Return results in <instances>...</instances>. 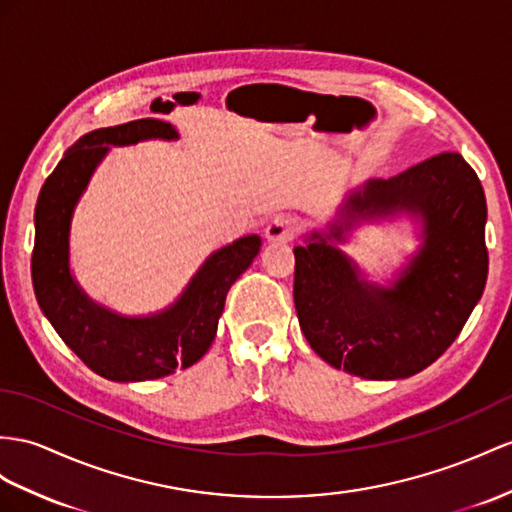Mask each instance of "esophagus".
<instances>
[{
	"label": "esophagus",
	"mask_w": 512,
	"mask_h": 512,
	"mask_svg": "<svg viewBox=\"0 0 512 512\" xmlns=\"http://www.w3.org/2000/svg\"><path fill=\"white\" fill-rule=\"evenodd\" d=\"M300 229V222L294 216H277L268 222L266 240L268 242H290Z\"/></svg>",
	"instance_id": "34e87169"
}]
</instances>
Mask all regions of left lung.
<instances>
[{"instance_id":"8db88e82","label":"left lung","mask_w":512,"mask_h":512,"mask_svg":"<svg viewBox=\"0 0 512 512\" xmlns=\"http://www.w3.org/2000/svg\"><path fill=\"white\" fill-rule=\"evenodd\" d=\"M398 211L423 220V248L393 288L368 284L334 242L357 219ZM484 225L482 183L454 151L352 192L329 233H311L294 248V305L313 352L370 381L406 378L435 363L484 292Z\"/></svg>"}]
</instances>
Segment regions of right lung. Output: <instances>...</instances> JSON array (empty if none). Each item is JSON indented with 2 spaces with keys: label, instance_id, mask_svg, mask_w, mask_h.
I'll use <instances>...</instances> for the list:
<instances>
[{
  "label": "right lung",
  "instance_id": "add662e5",
  "mask_svg": "<svg viewBox=\"0 0 512 512\" xmlns=\"http://www.w3.org/2000/svg\"><path fill=\"white\" fill-rule=\"evenodd\" d=\"M147 138L175 140V127L157 119L95 129L67 149L43 183L34 209L32 283L38 305L77 357L108 381H153L186 370L212 346L218 318L235 279L259 253V235H246L205 259L175 305L147 318H125L93 303L69 268L73 209L110 144Z\"/></svg>",
  "mask_w": 512,
  "mask_h": 512
}]
</instances>
